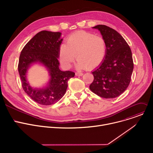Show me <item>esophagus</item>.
<instances>
[{"instance_id":"esophagus-1","label":"esophagus","mask_w":153,"mask_h":153,"mask_svg":"<svg viewBox=\"0 0 153 153\" xmlns=\"http://www.w3.org/2000/svg\"><path fill=\"white\" fill-rule=\"evenodd\" d=\"M82 75H83L82 73H79V72L76 73V76H82Z\"/></svg>"}]
</instances>
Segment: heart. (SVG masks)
I'll return each instance as SVG.
<instances>
[{
    "label": "heart",
    "mask_w": 153,
    "mask_h": 153,
    "mask_svg": "<svg viewBox=\"0 0 153 153\" xmlns=\"http://www.w3.org/2000/svg\"><path fill=\"white\" fill-rule=\"evenodd\" d=\"M106 42L101 36L80 30L69 35L66 45L62 44L58 56L64 67L69 68L76 58V67L79 69H93L104 61L106 54Z\"/></svg>",
    "instance_id": "obj_1"
}]
</instances>
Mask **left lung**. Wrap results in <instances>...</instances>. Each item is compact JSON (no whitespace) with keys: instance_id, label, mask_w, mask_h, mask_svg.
Here are the masks:
<instances>
[{"instance_id":"obj_1","label":"left lung","mask_w":153,"mask_h":153,"mask_svg":"<svg viewBox=\"0 0 153 153\" xmlns=\"http://www.w3.org/2000/svg\"><path fill=\"white\" fill-rule=\"evenodd\" d=\"M93 28L98 29L106 42L105 58L94 71V79L90 85L91 91L104 98H114L127 89L131 80L134 62L131 49L119 33L106 25Z\"/></svg>"}]
</instances>
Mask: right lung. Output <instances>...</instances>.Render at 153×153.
<instances>
[{
    "mask_svg": "<svg viewBox=\"0 0 153 153\" xmlns=\"http://www.w3.org/2000/svg\"><path fill=\"white\" fill-rule=\"evenodd\" d=\"M61 33L42 30L35 35L26 44L19 55L18 69L22 87L35 102L42 105L56 103L66 93L68 80L73 77V71H62L59 68L58 50L62 42ZM44 64L49 71L48 85L43 89H33L26 80L27 70L36 62Z\"/></svg>",
    "mask_w": 153,
    "mask_h": 153,
    "instance_id": "obj_1",
    "label": "right lung"
}]
</instances>
